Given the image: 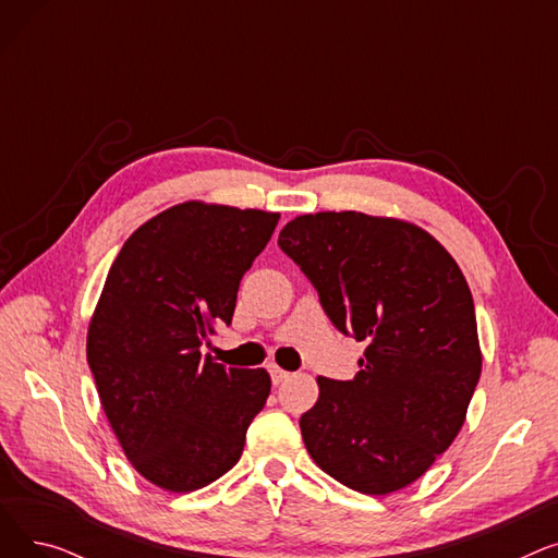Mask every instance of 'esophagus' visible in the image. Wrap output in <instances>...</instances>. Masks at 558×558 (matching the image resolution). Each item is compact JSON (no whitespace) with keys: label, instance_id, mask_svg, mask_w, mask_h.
Returning <instances> with one entry per match:
<instances>
[{"label":"esophagus","instance_id":"esophagus-1","mask_svg":"<svg viewBox=\"0 0 558 558\" xmlns=\"http://www.w3.org/2000/svg\"><path fill=\"white\" fill-rule=\"evenodd\" d=\"M269 373H271V383L274 385H280V383H284V379L289 377V373L282 371L280 366H276V364H269Z\"/></svg>","mask_w":558,"mask_h":558}]
</instances>
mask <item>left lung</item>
<instances>
[{
  "label": "left lung",
  "mask_w": 558,
  "mask_h": 558,
  "mask_svg": "<svg viewBox=\"0 0 558 558\" xmlns=\"http://www.w3.org/2000/svg\"><path fill=\"white\" fill-rule=\"evenodd\" d=\"M278 246L332 326L366 341L355 379L318 377L301 434L320 471L387 495L416 482L459 434L482 373L473 294L423 228L362 213L289 221Z\"/></svg>",
  "instance_id": "8db88e82"
}]
</instances>
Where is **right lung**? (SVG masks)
Returning a JSON list of instances; mask_svg holds the SVG:
<instances>
[{
  "instance_id": "1",
  "label": "right lung",
  "mask_w": 558,
  "mask_h": 558,
  "mask_svg": "<svg viewBox=\"0 0 558 558\" xmlns=\"http://www.w3.org/2000/svg\"><path fill=\"white\" fill-rule=\"evenodd\" d=\"M280 215L198 201L140 226L108 271L87 330V364L110 427L135 471L190 493L240 461L271 391L264 368L201 355L230 326L238 289Z\"/></svg>"
}]
</instances>
